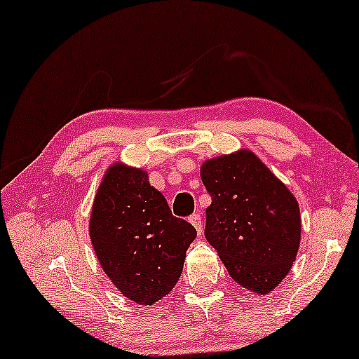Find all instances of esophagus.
<instances>
[{
    "label": "esophagus",
    "mask_w": 359,
    "mask_h": 359,
    "mask_svg": "<svg viewBox=\"0 0 359 359\" xmlns=\"http://www.w3.org/2000/svg\"><path fill=\"white\" fill-rule=\"evenodd\" d=\"M189 221L191 222V226H194V227L196 229L198 235H201V232H203V221H201V214H200V212H194V214H191V216H190Z\"/></svg>",
    "instance_id": "1"
}]
</instances>
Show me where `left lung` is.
Wrapping results in <instances>:
<instances>
[{
    "label": "left lung",
    "mask_w": 359,
    "mask_h": 359,
    "mask_svg": "<svg viewBox=\"0 0 359 359\" xmlns=\"http://www.w3.org/2000/svg\"><path fill=\"white\" fill-rule=\"evenodd\" d=\"M201 180L211 195L206 240L235 282L259 295L272 292L298 253L295 196L247 149L206 161Z\"/></svg>",
    "instance_id": "left-lung-1"
}]
</instances>
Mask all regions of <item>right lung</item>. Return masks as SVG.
Returning <instances> with one entry per match:
<instances>
[{
	"label": "right lung",
	"mask_w": 359,
	"mask_h": 359,
	"mask_svg": "<svg viewBox=\"0 0 359 359\" xmlns=\"http://www.w3.org/2000/svg\"><path fill=\"white\" fill-rule=\"evenodd\" d=\"M195 227L172 216L148 174L111 165L95 196L90 238L100 264L122 295L151 304L175 287Z\"/></svg>",
	"instance_id": "add662e5"
}]
</instances>
